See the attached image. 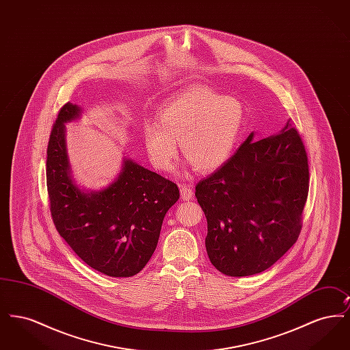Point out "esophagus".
I'll return each instance as SVG.
<instances>
[{
  "mask_svg": "<svg viewBox=\"0 0 350 350\" xmlns=\"http://www.w3.org/2000/svg\"><path fill=\"white\" fill-rule=\"evenodd\" d=\"M180 189H181V198L183 200H189L193 198L194 193H193V189L189 185H181Z\"/></svg>",
  "mask_w": 350,
  "mask_h": 350,
  "instance_id": "esophagus-1",
  "label": "esophagus"
}]
</instances>
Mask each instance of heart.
I'll return each instance as SVG.
<instances>
[{
  "instance_id": "obj_1",
  "label": "heart",
  "mask_w": 350,
  "mask_h": 350,
  "mask_svg": "<svg viewBox=\"0 0 350 350\" xmlns=\"http://www.w3.org/2000/svg\"><path fill=\"white\" fill-rule=\"evenodd\" d=\"M244 124L241 102L204 86H191L167 100L157 120L142 127L144 147L152 165L170 170L183 156L198 172H213L232 154Z\"/></svg>"
}]
</instances>
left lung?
I'll return each instance as SVG.
<instances>
[{
  "mask_svg": "<svg viewBox=\"0 0 350 350\" xmlns=\"http://www.w3.org/2000/svg\"><path fill=\"white\" fill-rule=\"evenodd\" d=\"M196 186L207 219L206 250L226 275L245 277L277 262L298 240L308 196L307 153L288 123L253 142Z\"/></svg>",
  "mask_w": 350,
  "mask_h": 350,
  "instance_id": "8db88e82",
  "label": "left lung"
}]
</instances>
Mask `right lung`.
<instances>
[{
	"label": "right lung",
	"instance_id": "1",
	"mask_svg": "<svg viewBox=\"0 0 350 350\" xmlns=\"http://www.w3.org/2000/svg\"><path fill=\"white\" fill-rule=\"evenodd\" d=\"M80 116L81 109L68 102L51 131L46 170L51 217L85 264L109 277H133L150 261L180 190L131 159L123 160L117 180L106 189L81 190L72 178L66 146V123Z\"/></svg>",
	"mask_w": 350,
	"mask_h": 350
}]
</instances>
